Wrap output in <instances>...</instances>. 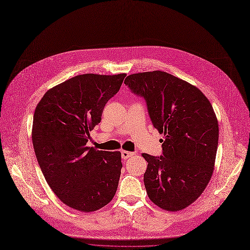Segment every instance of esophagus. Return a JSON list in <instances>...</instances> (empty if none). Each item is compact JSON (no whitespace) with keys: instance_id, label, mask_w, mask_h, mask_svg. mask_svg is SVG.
Masks as SVG:
<instances>
[{"instance_id":"obj_1","label":"esophagus","mask_w":250,"mask_h":250,"mask_svg":"<svg viewBox=\"0 0 250 250\" xmlns=\"http://www.w3.org/2000/svg\"><path fill=\"white\" fill-rule=\"evenodd\" d=\"M134 154V152H130V151H126V150H123L122 151V157L123 160H127V158L131 157Z\"/></svg>"}]
</instances>
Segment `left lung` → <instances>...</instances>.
<instances>
[{
    "mask_svg": "<svg viewBox=\"0 0 250 250\" xmlns=\"http://www.w3.org/2000/svg\"><path fill=\"white\" fill-rule=\"evenodd\" d=\"M125 83L146 99L152 125L165 138L164 155L142 154L146 193L165 210L185 209L213 173L219 130L212 105L196 86L163 71L132 74Z\"/></svg>",
    "mask_w": 250,
    "mask_h": 250,
    "instance_id": "left-lung-1",
    "label": "left lung"
}]
</instances>
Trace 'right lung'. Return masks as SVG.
<instances>
[{"mask_svg": "<svg viewBox=\"0 0 250 250\" xmlns=\"http://www.w3.org/2000/svg\"><path fill=\"white\" fill-rule=\"evenodd\" d=\"M125 76H76L50 88L35 109L32 141L42 172L59 199L79 211L99 210L117 192L122 153L86 143Z\"/></svg>", "mask_w": 250, "mask_h": 250, "instance_id": "add662e5", "label": "right lung"}]
</instances>
